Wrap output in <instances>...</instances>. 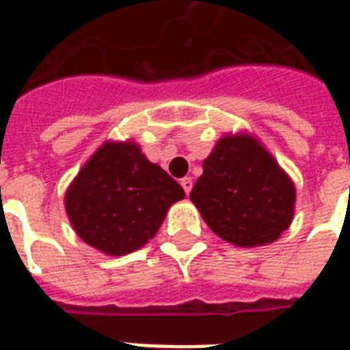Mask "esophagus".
Here are the masks:
<instances>
[{"label":"esophagus","mask_w":350,"mask_h":350,"mask_svg":"<svg viewBox=\"0 0 350 350\" xmlns=\"http://www.w3.org/2000/svg\"><path fill=\"white\" fill-rule=\"evenodd\" d=\"M181 187H183V191H185V194L189 196V192L192 191V180H191V178H183V180H181Z\"/></svg>","instance_id":"34e87169"}]
</instances>
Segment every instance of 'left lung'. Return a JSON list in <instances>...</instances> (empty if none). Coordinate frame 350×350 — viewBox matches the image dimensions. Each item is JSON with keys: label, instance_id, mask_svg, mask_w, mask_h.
<instances>
[{"label": "left lung", "instance_id": "left-lung-1", "mask_svg": "<svg viewBox=\"0 0 350 350\" xmlns=\"http://www.w3.org/2000/svg\"><path fill=\"white\" fill-rule=\"evenodd\" d=\"M191 202L216 236L236 247H261L293 224L296 187L252 134L238 132L225 134L203 159Z\"/></svg>", "mask_w": 350, "mask_h": 350}]
</instances>
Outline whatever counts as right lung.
<instances>
[{"instance_id":"right-lung-1","label":"right lung","mask_w":350,"mask_h":350,"mask_svg":"<svg viewBox=\"0 0 350 350\" xmlns=\"http://www.w3.org/2000/svg\"><path fill=\"white\" fill-rule=\"evenodd\" d=\"M185 198L180 183L150 163L132 139L105 142L65 192L68 221L85 243L107 256L142 249Z\"/></svg>"}]
</instances>
